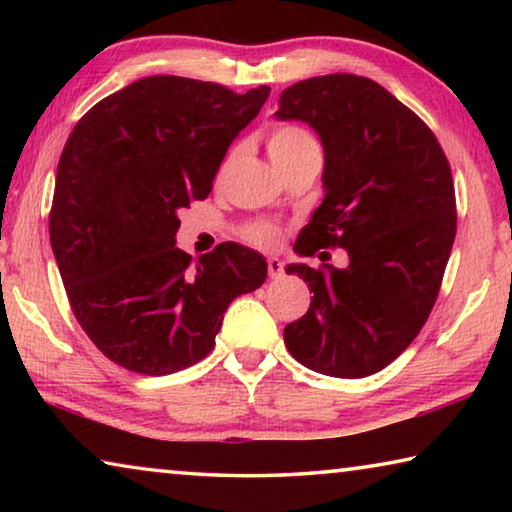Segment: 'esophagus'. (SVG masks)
Here are the masks:
<instances>
[{"mask_svg": "<svg viewBox=\"0 0 512 512\" xmlns=\"http://www.w3.org/2000/svg\"><path fill=\"white\" fill-rule=\"evenodd\" d=\"M268 275H271L273 280H277V277H282V275H284V264H282L280 259H277V257H271V259H268Z\"/></svg>", "mask_w": 512, "mask_h": 512, "instance_id": "34e87169", "label": "esophagus"}]
</instances>
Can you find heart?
Instances as JSON below:
<instances>
[{
    "label": "heart",
    "mask_w": 512,
    "mask_h": 512,
    "mask_svg": "<svg viewBox=\"0 0 512 512\" xmlns=\"http://www.w3.org/2000/svg\"><path fill=\"white\" fill-rule=\"evenodd\" d=\"M266 151H268V158H271V162L277 167V171H282L287 169L289 164L305 158V155L318 153V142L305 126L284 121V124H277L268 131ZM241 237H244L248 244L268 248L277 244V239H280V230H277V225L268 221H250L244 225V230H241Z\"/></svg>",
    "instance_id": "b5f03b06"
}]
</instances>
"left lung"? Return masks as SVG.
<instances>
[{"mask_svg":"<svg viewBox=\"0 0 512 512\" xmlns=\"http://www.w3.org/2000/svg\"><path fill=\"white\" fill-rule=\"evenodd\" d=\"M277 119H300L325 149V198L291 264L314 298L284 327L291 357L329 377L379 372L409 348L436 305L456 237L452 169L431 128L379 83L354 74L300 81L280 94ZM345 247L351 264H324Z\"/></svg>","mask_w":512,"mask_h":512,"instance_id":"obj_1","label":"left lung"}]
</instances>
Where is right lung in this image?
Here are the masks:
<instances>
[{
    "instance_id": "obj_1",
    "label": "right lung",
    "mask_w": 512,
    "mask_h": 512,
    "mask_svg": "<svg viewBox=\"0 0 512 512\" xmlns=\"http://www.w3.org/2000/svg\"><path fill=\"white\" fill-rule=\"evenodd\" d=\"M271 94L149 76L101 99L60 153L49 239L69 307L117 366L162 377L214 348L223 314L266 280V259L225 241L176 248L178 212L203 201L239 131Z\"/></svg>"
}]
</instances>
